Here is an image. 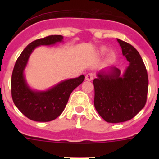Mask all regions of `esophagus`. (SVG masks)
<instances>
[{"label":"esophagus","mask_w":159,"mask_h":159,"mask_svg":"<svg viewBox=\"0 0 159 159\" xmlns=\"http://www.w3.org/2000/svg\"><path fill=\"white\" fill-rule=\"evenodd\" d=\"M94 78V75L92 74V73H88V74H87L86 76H85V80L88 81H92V80H93Z\"/></svg>","instance_id":"obj_1"}]
</instances>
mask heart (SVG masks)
I'll return each mask as SVG.
<instances>
[{"label": "heart", "mask_w": 159, "mask_h": 159, "mask_svg": "<svg viewBox=\"0 0 159 159\" xmlns=\"http://www.w3.org/2000/svg\"><path fill=\"white\" fill-rule=\"evenodd\" d=\"M107 52V48H100L99 50V53L100 55H103L104 53H106ZM109 56H110L111 57H114V52H110V53H109Z\"/></svg>", "instance_id": "obj_1"}]
</instances>
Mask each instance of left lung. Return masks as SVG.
Instances as JSON below:
<instances>
[{
  "mask_svg": "<svg viewBox=\"0 0 159 159\" xmlns=\"http://www.w3.org/2000/svg\"><path fill=\"white\" fill-rule=\"evenodd\" d=\"M129 65L123 72L108 67L97 73L93 80L94 105L107 123L130 120L144 107L148 91V75L141 56L130 43L117 39Z\"/></svg>",
  "mask_w": 159,
  "mask_h": 159,
  "instance_id": "obj_1",
  "label": "left lung"
}]
</instances>
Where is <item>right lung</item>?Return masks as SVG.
<instances>
[{"instance_id": "obj_1", "label": "right lung", "mask_w": 159, "mask_h": 159, "mask_svg": "<svg viewBox=\"0 0 159 159\" xmlns=\"http://www.w3.org/2000/svg\"><path fill=\"white\" fill-rule=\"evenodd\" d=\"M64 36L52 35L32 41L18 57L12 75V98L14 104L31 120L49 122L54 120L64 110L72 91L84 80V75L67 79L44 91L31 88L25 78V71L32 52L39 46L54 45L63 42Z\"/></svg>"}]
</instances>
